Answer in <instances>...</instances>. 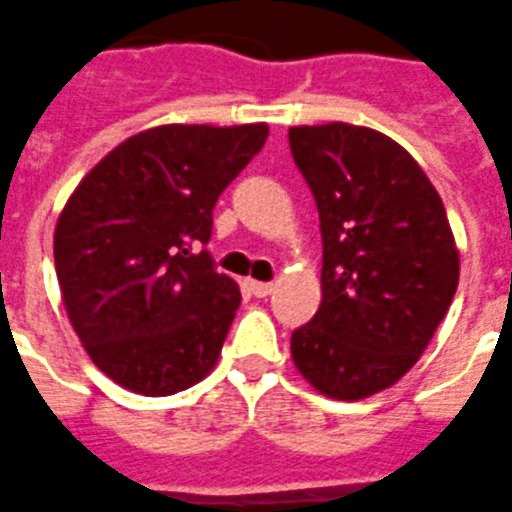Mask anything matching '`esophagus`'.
<instances>
[{
	"label": "esophagus",
	"mask_w": 512,
	"mask_h": 512,
	"mask_svg": "<svg viewBox=\"0 0 512 512\" xmlns=\"http://www.w3.org/2000/svg\"><path fill=\"white\" fill-rule=\"evenodd\" d=\"M248 289H251L256 297H267V294H272V283H264V281H248Z\"/></svg>",
	"instance_id": "obj_1"
}]
</instances>
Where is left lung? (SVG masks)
Segmentation results:
<instances>
[{"instance_id": "1", "label": "left lung", "mask_w": 512, "mask_h": 512, "mask_svg": "<svg viewBox=\"0 0 512 512\" xmlns=\"http://www.w3.org/2000/svg\"><path fill=\"white\" fill-rule=\"evenodd\" d=\"M322 226V305L292 333L302 379L335 401L393 387L458 289L439 193L398 141L349 122L289 128Z\"/></svg>"}]
</instances>
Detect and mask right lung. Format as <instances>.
<instances>
[{"label":"right lung","instance_id":"add662e5","mask_svg":"<svg viewBox=\"0 0 512 512\" xmlns=\"http://www.w3.org/2000/svg\"><path fill=\"white\" fill-rule=\"evenodd\" d=\"M270 128L158 125L78 182L54 231L67 319L100 371L138 395L188 390L218 363L240 286L199 251L215 201Z\"/></svg>","mask_w":512,"mask_h":512}]
</instances>
